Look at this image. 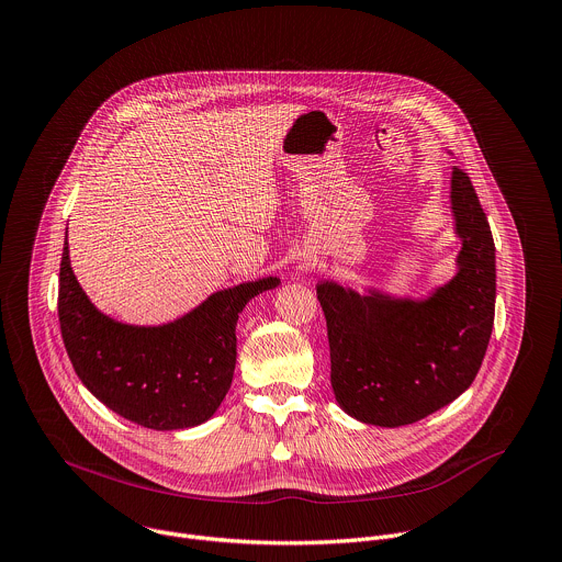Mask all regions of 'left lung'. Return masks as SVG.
<instances>
[{
	"label": "left lung",
	"mask_w": 562,
	"mask_h": 562,
	"mask_svg": "<svg viewBox=\"0 0 562 562\" xmlns=\"http://www.w3.org/2000/svg\"><path fill=\"white\" fill-rule=\"evenodd\" d=\"M457 276L426 300L366 295L319 282L330 346V386L350 417L382 428L415 424L470 389L485 357L496 300L490 223L470 176L450 180Z\"/></svg>",
	"instance_id": "left-lung-1"
}]
</instances>
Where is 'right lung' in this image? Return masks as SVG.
Returning a JSON list of instances; mask_svg holds the SVG:
<instances>
[{"instance_id": "right-lung-1", "label": "right lung", "mask_w": 562, "mask_h": 562, "mask_svg": "<svg viewBox=\"0 0 562 562\" xmlns=\"http://www.w3.org/2000/svg\"><path fill=\"white\" fill-rule=\"evenodd\" d=\"M278 278L243 282L162 326H132L103 315L79 286L66 247L59 269V324L83 386L116 415L151 430L207 422L236 368V322L245 304Z\"/></svg>"}]
</instances>
